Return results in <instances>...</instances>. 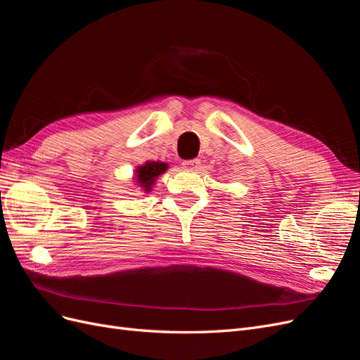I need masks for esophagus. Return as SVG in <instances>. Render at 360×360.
Here are the masks:
<instances>
[{"mask_svg":"<svg viewBox=\"0 0 360 360\" xmlns=\"http://www.w3.org/2000/svg\"><path fill=\"white\" fill-rule=\"evenodd\" d=\"M201 167V160L200 159H192V160H184L181 163V168L184 171H198V168Z\"/></svg>","mask_w":360,"mask_h":360,"instance_id":"1","label":"esophagus"}]
</instances>
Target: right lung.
Wrapping results in <instances>:
<instances>
[{
    "instance_id": "right-lung-1",
    "label": "right lung",
    "mask_w": 360,
    "mask_h": 360,
    "mask_svg": "<svg viewBox=\"0 0 360 360\" xmlns=\"http://www.w3.org/2000/svg\"><path fill=\"white\" fill-rule=\"evenodd\" d=\"M168 169V163L167 162H160V160H147L143 165L136 167L135 174H134V184L141 188V191L150 193L153 191L155 181L162 176L163 172Z\"/></svg>"
}]
</instances>
